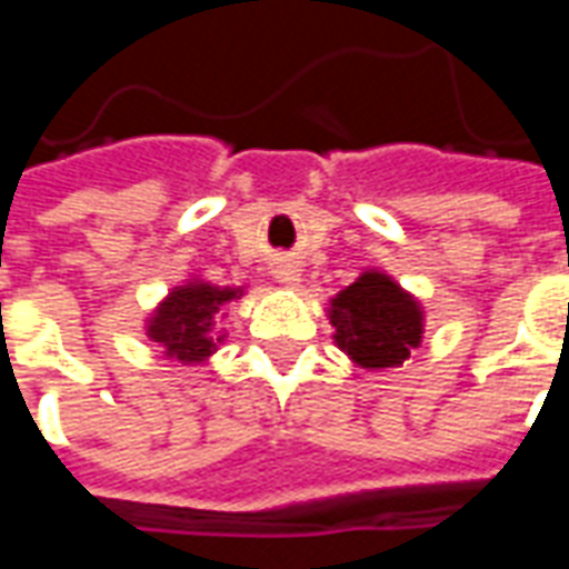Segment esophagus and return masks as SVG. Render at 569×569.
Here are the masks:
<instances>
[{"instance_id": "34e87169", "label": "esophagus", "mask_w": 569, "mask_h": 569, "mask_svg": "<svg viewBox=\"0 0 569 569\" xmlns=\"http://www.w3.org/2000/svg\"><path fill=\"white\" fill-rule=\"evenodd\" d=\"M273 277L286 286H296L298 283V261L292 259H280L273 264Z\"/></svg>"}]
</instances>
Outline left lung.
<instances>
[{
	"label": "left lung",
	"mask_w": 569,
	"mask_h": 569,
	"mask_svg": "<svg viewBox=\"0 0 569 569\" xmlns=\"http://www.w3.org/2000/svg\"><path fill=\"white\" fill-rule=\"evenodd\" d=\"M329 320L338 347L362 369L402 366L423 335L418 301L378 271L362 273L357 283L332 298Z\"/></svg>",
	"instance_id": "1"
}]
</instances>
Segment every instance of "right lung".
I'll list each match as a JSON object with an SVG mask.
<instances>
[{
    "mask_svg": "<svg viewBox=\"0 0 569 569\" xmlns=\"http://www.w3.org/2000/svg\"><path fill=\"white\" fill-rule=\"evenodd\" d=\"M237 298V289L210 283H188L173 289L149 320V338L179 362H203L222 338L210 332L212 317Z\"/></svg>",
    "mask_w": 569,
    "mask_h": 569,
    "instance_id": "right-lung-1",
    "label": "right lung"
}]
</instances>
